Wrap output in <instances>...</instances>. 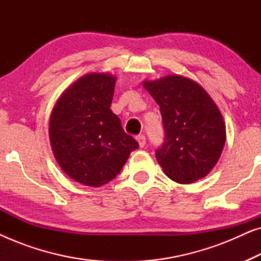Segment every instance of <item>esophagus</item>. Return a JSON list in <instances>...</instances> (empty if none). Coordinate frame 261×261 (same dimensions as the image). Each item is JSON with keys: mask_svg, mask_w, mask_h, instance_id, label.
I'll use <instances>...</instances> for the list:
<instances>
[{"mask_svg": "<svg viewBox=\"0 0 261 261\" xmlns=\"http://www.w3.org/2000/svg\"><path fill=\"white\" fill-rule=\"evenodd\" d=\"M137 140H138L139 146H140V147H144V146L146 145V137H145V135H142V134L138 135Z\"/></svg>", "mask_w": 261, "mask_h": 261, "instance_id": "obj_1", "label": "esophagus"}]
</instances>
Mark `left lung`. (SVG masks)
I'll list each match as a JSON object with an SVG mask.
<instances>
[{"instance_id": "left-lung-1", "label": "left lung", "mask_w": 261, "mask_h": 261, "mask_svg": "<svg viewBox=\"0 0 261 261\" xmlns=\"http://www.w3.org/2000/svg\"><path fill=\"white\" fill-rule=\"evenodd\" d=\"M142 85L160 107L165 138L155 158L164 172L180 184L205 177L226 142V126L215 102L198 83L178 74Z\"/></svg>"}]
</instances>
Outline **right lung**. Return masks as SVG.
Returning a JSON list of instances; mask_svg holds the SVG:
<instances>
[{"instance_id": "right-lung-1", "label": "right lung", "mask_w": 261, "mask_h": 261, "mask_svg": "<svg viewBox=\"0 0 261 261\" xmlns=\"http://www.w3.org/2000/svg\"><path fill=\"white\" fill-rule=\"evenodd\" d=\"M116 78L89 73L66 89L49 117V141L59 166L71 179L102 187L114 179L139 147L112 110Z\"/></svg>"}]
</instances>
